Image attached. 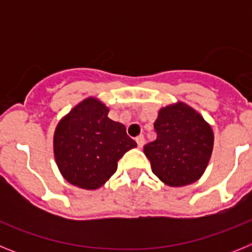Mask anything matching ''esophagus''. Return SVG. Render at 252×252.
Listing matches in <instances>:
<instances>
[{
  "label": "esophagus",
  "mask_w": 252,
  "mask_h": 252,
  "mask_svg": "<svg viewBox=\"0 0 252 252\" xmlns=\"http://www.w3.org/2000/svg\"><path fill=\"white\" fill-rule=\"evenodd\" d=\"M136 142H137V146L141 149L142 146H144V144H145V139H144V136H137L136 137Z\"/></svg>",
  "instance_id": "34e87169"
}]
</instances>
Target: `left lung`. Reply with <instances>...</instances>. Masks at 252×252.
I'll list each match as a JSON object with an SVG mask.
<instances>
[{
    "mask_svg": "<svg viewBox=\"0 0 252 252\" xmlns=\"http://www.w3.org/2000/svg\"><path fill=\"white\" fill-rule=\"evenodd\" d=\"M154 128L157 139L144 146L154 174L169 187L197 182L212 155V126L193 107L178 101L160 108Z\"/></svg>",
    "mask_w": 252,
    "mask_h": 252,
    "instance_id": "obj_1",
    "label": "left lung"
}]
</instances>
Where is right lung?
<instances>
[{"instance_id":"add662e5","label":"right lung","mask_w":252,"mask_h":252,"mask_svg":"<svg viewBox=\"0 0 252 252\" xmlns=\"http://www.w3.org/2000/svg\"><path fill=\"white\" fill-rule=\"evenodd\" d=\"M110 108L95 97L75 104L58 122L53 137L54 158L68 183L95 190L117 170V161L136 142L125 125L108 117Z\"/></svg>"}]
</instances>
